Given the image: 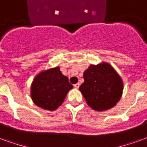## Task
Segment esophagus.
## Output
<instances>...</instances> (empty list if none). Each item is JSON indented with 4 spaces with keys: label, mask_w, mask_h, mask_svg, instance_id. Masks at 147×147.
Here are the masks:
<instances>
[{
    "label": "esophagus",
    "mask_w": 147,
    "mask_h": 147,
    "mask_svg": "<svg viewBox=\"0 0 147 147\" xmlns=\"http://www.w3.org/2000/svg\"><path fill=\"white\" fill-rule=\"evenodd\" d=\"M79 86H80V84H79V83H76V84L74 85V87L77 88V89H78V88L79 87Z\"/></svg>",
    "instance_id": "esophagus-1"
}]
</instances>
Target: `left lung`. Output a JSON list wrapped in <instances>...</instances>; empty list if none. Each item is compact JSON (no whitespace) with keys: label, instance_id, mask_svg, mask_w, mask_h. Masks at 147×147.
Returning a JSON list of instances; mask_svg holds the SVG:
<instances>
[{"label":"left lung","instance_id":"1","mask_svg":"<svg viewBox=\"0 0 147 147\" xmlns=\"http://www.w3.org/2000/svg\"><path fill=\"white\" fill-rule=\"evenodd\" d=\"M79 90L90 107L105 111L116 105L123 90L121 79L107 63L90 65L83 74Z\"/></svg>","mask_w":147,"mask_h":147}]
</instances>
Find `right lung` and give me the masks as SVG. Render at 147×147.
Segmentation results:
<instances>
[{"label":"right lung","mask_w":147,"mask_h":147,"mask_svg":"<svg viewBox=\"0 0 147 147\" xmlns=\"http://www.w3.org/2000/svg\"><path fill=\"white\" fill-rule=\"evenodd\" d=\"M73 87L58 67L43 71L36 77L31 86L35 104L41 108L54 111L61 105L69 90Z\"/></svg>","instance_id":"obj_1"}]
</instances>
